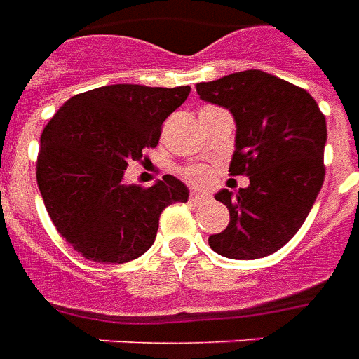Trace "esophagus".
I'll return each mask as SVG.
<instances>
[{"label":"esophagus","mask_w":359,"mask_h":359,"mask_svg":"<svg viewBox=\"0 0 359 359\" xmlns=\"http://www.w3.org/2000/svg\"><path fill=\"white\" fill-rule=\"evenodd\" d=\"M208 200V194H203V192H192L190 194V202H196V203H202Z\"/></svg>","instance_id":"esophagus-1"}]
</instances>
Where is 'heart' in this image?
Returning a JSON list of instances; mask_svg holds the SVG:
<instances>
[{
	"mask_svg": "<svg viewBox=\"0 0 359 359\" xmlns=\"http://www.w3.org/2000/svg\"><path fill=\"white\" fill-rule=\"evenodd\" d=\"M184 175V179L188 182H192V184H208L211 179L210 169L208 167H203V165H194V167H188L182 171Z\"/></svg>",
	"mask_w": 359,
	"mask_h": 359,
	"instance_id": "1",
	"label": "heart"
}]
</instances>
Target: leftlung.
<instances>
[{"instance_id":"1","label":"left lung","mask_w":359,"mask_h":359,"mask_svg":"<svg viewBox=\"0 0 359 359\" xmlns=\"http://www.w3.org/2000/svg\"><path fill=\"white\" fill-rule=\"evenodd\" d=\"M203 102L233 113L236 144L229 172L250 177L236 194L221 190L231 221L210 246L231 259L277 252L298 233L323 187L327 125L304 88L264 71H242L196 84Z\"/></svg>"}]
</instances>
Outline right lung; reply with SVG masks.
<instances>
[{"label":"right lung","instance_id":"1","mask_svg":"<svg viewBox=\"0 0 359 359\" xmlns=\"http://www.w3.org/2000/svg\"><path fill=\"white\" fill-rule=\"evenodd\" d=\"M190 86L111 84L73 95L46 125L36 180L57 233L97 264H126L156 241L159 215L187 202L188 188L171 175L154 187L125 184L130 161L156 148L163 121Z\"/></svg>","mask_w":359,"mask_h":359}]
</instances>
